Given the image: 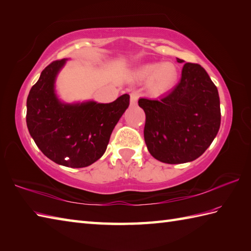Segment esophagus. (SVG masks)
Listing matches in <instances>:
<instances>
[{
  "label": "esophagus",
  "mask_w": 251,
  "mask_h": 251,
  "mask_svg": "<svg viewBox=\"0 0 251 251\" xmlns=\"http://www.w3.org/2000/svg\"><path fill=\"white\" fill-rule=\"evenodd\" d=\"M140 97V94L139 92H137V90H132L130 93V104L131 105H135L137 103L138 99Z\"/></svg>",
  "instance_id": "obj_1"
}]
</instances>
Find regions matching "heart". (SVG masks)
<instances>
[{"label":"heart","instance_id":"heart-1","mask_svg":"<svg viewBox=\"0 0 251 251\" xmlns=\"http://www.w3.org/2000/svg\"><path fill=\"white\" fill-rule=\"evenodd\" d=\"M139 76L143 79H152L154 92L164 93L174 85L177 78V69L173 63H150L140 69Z\"/></svg>","mask_w":251,"mask_h":251}]
</instances>
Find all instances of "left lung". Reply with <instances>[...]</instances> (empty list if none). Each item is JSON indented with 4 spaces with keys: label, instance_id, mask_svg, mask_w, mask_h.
Instances as JSON below:
<instances>
[{
    "label": "left lung",
    "instance_id": "left-lung-1",
    "mask_svg": "<svg viewBox=\"0 0 251 251\" xmlns=\"http://www.w3.org/2000/svg\"><path fill=\"white\" fill-rule=\"evenodd\" d=\"M178 62H183L177 58ZM151 155L167 164L192 162L214 141L221 123L218 89L205 69L186 62L178 84L157 98H140Z\"/></svg>",
    "mask_w": 251,
    "mask_h": 251
}]
</instances>
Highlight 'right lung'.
I'll use <instances>...</instances> for the list:
<instances>
[{
	"label": "right lung",
	"mask_w": 251,
	"mask_h": 251,
	"mask_svg": "<svg viewBox=\"0 0 251 251\" xmlns=\"http://www.w3.org/2000/svg\"><path fill=\"white\" fill-rule=\"evenodd\" d=\"M50 63L26 99V126L45 156L67 167L81 168L95 163L106 150L112 130L129 105V95L113 102L61 103L55 95L57 73L65 65Z\"/></svg>",
	"instance_id": "add662e5"
}]
</instances>
